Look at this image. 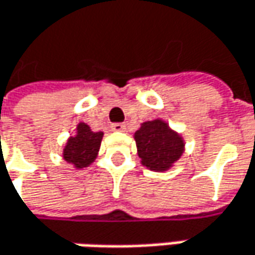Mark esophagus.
I'll return each mask as SVG.
<instances>
[{"instance_id": "obj_1", "label": "esophagus", "mask_w": 255, "mask_h": 255, "mask_svg": "<svg viewBox=\"0 0 255 255\" xmlns=\"http://www.w3.org/2000/svg\"><path fill=\"white\" fill-rule=\"evenodd\" d=\"M111 128H112L113 132H122L123 129H125V125L123 123H113Z\"/></svg>"}]
</instances>
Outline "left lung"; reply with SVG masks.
<instances>
[{"label": "left lung", "instance_id": "obj_1", "mask_svg": "<svg viewBox=\"0 0 255 255\" xmlns=\"http://www.w3.org/2000/svg\"><path fill=\"white\" fill-rule=\"evenodd\" d=\"M137 154L149 170L166 171L184 152V140L162 119L143 122L134 133Z\"/></svg>", "mask_w": 255, "mask_h": 255}]
</instances>
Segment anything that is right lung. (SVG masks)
<instances>
[{"mask_svg":"<svg viewBox=\"0 0 255 255\" xmlns=\"http://www.w3.org/2000/svg\"><path fill=\"white\" fill-rule=\"evenodd\" d=\"M102 137L103 132H93L86 123L81 122L76 126V134L71 136L65 144L62 153L65 162L76 169L88 167L98 156Z\"/></svg>","mask_w":255,"mask_h":255,"instance_id":"1","label":"right lung"}]
</instances>
